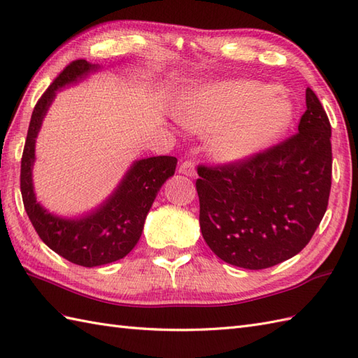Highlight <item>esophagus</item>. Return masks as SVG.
I'll use <instances>...</instances> for the list:
<instances>
[{
  "instance_id": "1",
  "label": "esophagus",
  "mask_w": 358,
  "mask_h": 358,
  "mask_svg": "<svg viewBox=\"0 0 358 358\" xmlns=\"http://www.w3.org/2000/svg\"><path fill=\"white\" fill-rule=\"evenodd\" d=\"M178 172L182 173V176H186V177H195V176H196V171H195L194 162H190V160L182 162L181 166H180Z\"/></svg>"
}]
</instances>
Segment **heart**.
Returning a JSON list of instances; mask_svg holds the SVG:
<instances>
[{
    "mask_svg": "<svg viewBox=\"0 0 358 358\" xmlns=\"http://www.w3.org/2000/svg\"><path fill=\"white\" fill-rule=\"evenodd\" d=\"M293 103L271 85L256 80H221L192 91L180 113L185 128L209 134L207 148L221 163H243L285 134Z\"/></svg>",
    "mask_w": 358,
    "mask_h": 358,
    "instance_id": "1",
    "label": "heart"
}]
</instances>
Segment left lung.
<instances>
[{
	"instance_id": "left-lung-1",
	"label": "left lung",
	"mask_w": 358,
	"mask_h": 358,
	"mask_svg": "<svg viewBox=\"0 0 358 358\" xmlns=\"http://www.w3.org/2000/svg\"><path fill=\"white\" fill-rule=\"evenodd\" d=\"M297 131L247 162L198 166L199 227L224 262L273 267L301 252L319 227L331 190V124L311 88Z\"/></svg>"
}]
</instances>
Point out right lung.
I'll return each mask as SVG.
<instances>
[{"label":"right lung","mask_w":358,"mask_h":358,"mask_svg":"<svg viewBox=\"0 0 358 358\" xmlns=\"http://www.w3.org/2000/svg\"><path fill=\"white\" fill-rule=\"evenodd\" d=\"M99 70L101 65L85 59L65 66L31 113L21 160L22 201L36 234L53 252L82 267H99L119 261L136 247L157 194L177 168V159L171 155L136 160L113 194L96 209L78 218L59 217L38 201L31 173L36 159V137L48 108L61 88L78 84Z\"/></svg>","instance_id":"add662e5"}]
</instances>
